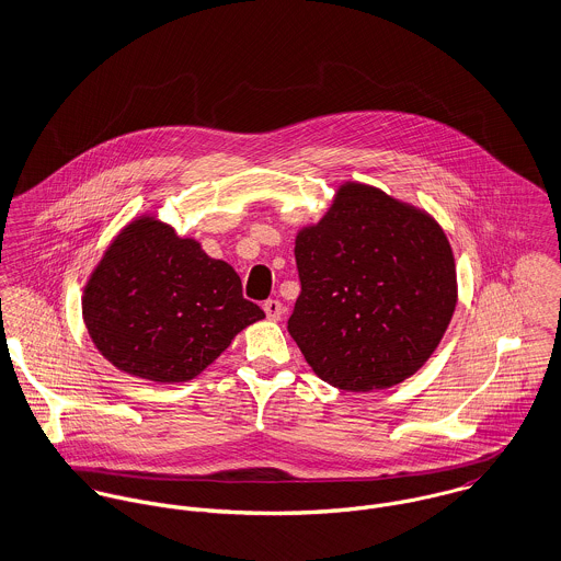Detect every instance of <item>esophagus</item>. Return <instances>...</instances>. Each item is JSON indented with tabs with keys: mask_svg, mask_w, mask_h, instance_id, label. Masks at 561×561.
<instances>
[{
	"mask_svg": "<svg viewBox=\"0 0 561 561\" xmlns=\"http://www.w3.org/2000/svg\"><path fill=\"white\" fill-rule=\"evenodd\" d=\"M263 311H265V316H267L270 320L278 321L283 318V313H285V307H283V302H278V300H267V302L263 305Z\"/></svg>",
	"mask_w": 561,
	"mask_h": 561,
	"instance_id": "34e87169",
	"label": "esophagus"
}]
</instances>
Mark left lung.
Segmentation results:
<instances>
[{
  "mask_svg": "<svg viewBox=\"0 0 561 561\" xmlns=\"http://www.w3.org/2000/svg\"><path fill=\"white\" fill-rule=\"evenodd\" d=\"M294 252L302 291L287 328L323 382L382 391L427 363L458 305L454 250L432 214L345 181Z\"/></svg>",
  "mask_w": 561,
  "mask_h": 561,
  "instance_id": "1",
  "label": "left lung"
}]
</instances>
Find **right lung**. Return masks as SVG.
I'll use <instances>...</instances> for the list:
<instances>
[{
  "mask_svg": "<svg viewBox=\"0 0 561 561\" xmlns=\"http://www.w3.org/2000/svg\"><path fill=\"white\" fill-rule=\"evenodd\" d=\"M81 318L103 358L158 385L203 374L265 313L241 296L238 272L201 241L142 214L110 241L81 294Z\"/></svg>",
  "mask_w": 561,
  "mask_h": 561,
  "instance_id": "add662e5",
  "label": "right lung"
}]
</instances>
